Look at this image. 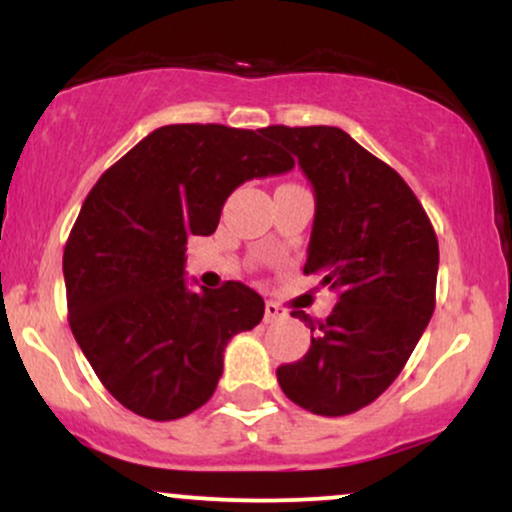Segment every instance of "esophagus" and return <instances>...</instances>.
Listing matches in <instances>:
<instances>
[{"instance_id":"obj_1","label":"esophagus","mask_w":512,"mask_h":512,"mask_svg":"<svg viewBox=\"0 0 512 512\" xmlns=\"http://www.w3.org/2000/svg\"><path fill=\"white\" fill-rule=\"evenodd\" d=\"M289 317V313H286L281 305H276L272 301H267V305H264V322H279V320H286Z\"/></svg>"}]
</instances>
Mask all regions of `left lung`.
Instances as JSON below:
<instances>
[{
  "label": "left lung",
  "instance_id": "obj_1",
  "mask_svg": "<svg viewBox=\"0 0 512 512\" xmlns=\"http://www.w3.org/2000/svg\"><path fill=\"white\" fill-rule=\"evenodd\" d=\"M289 149L315 192L305 274L337 293L310 327L301 361L276 368L284 395L320 416L368 407L395 383L436 308L438 238L397 170L339 127L264 129Z\"/></svg>",
  "mask_w": 512,
  "mask_h": 512
}]
</instances>
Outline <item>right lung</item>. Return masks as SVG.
I'll use <instances>...</instances> for the list:
<instances>
[{"mask_svg": "<svg viewBox=\"0 0 512 512\" xmlns=\"http://www.w3.org/2000/svg\"><path fill=\"white\" fill-rule=\"evenodd\" d=\"M264 129L166 125L88 192L64 245L69 327L122 407L173 421L209 402L233 334L260 325L264 301L240 281L190 291L185 245L211 236L245 180L293 168Z\"/></svg>", "mask_w": 512, "mask_h": 512, "instance_id": "1", "label": "right lung"}]
</instances>
